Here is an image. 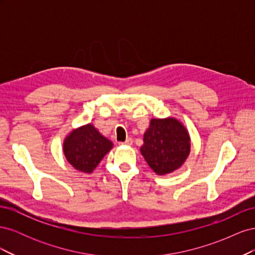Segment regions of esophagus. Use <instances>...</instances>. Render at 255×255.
<instances>
[{"mask_svg":"<svg viewBox=\"0 0 255 255\" xmlns=\"http://www.w3.org/2000/svg\"><path fill=\"white\" fill-rule=\"evenodd\" d=\"M132 143H133L132 138H128L125 142H120L121 145H132Z\"/></svg>","mask_w":255,"mask_h":255,"instance_id":"1","label":"esophagus"}]
</instances>
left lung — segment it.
<instances>
[{
	"instance_id": "obj_1",
	"label": "left lung",
	"mask_w": 255,
	"mask_h": 255,
	"mask_svg": "<svg viewBox=\"0 0 255 255\" xmlns=\"http://www.w3.org/2000/svg\"><path fill=\"white\" fill-rule=\"evenodd\" d=\"M188 129L174 117L152 118L143 134L140 153L149 167L158 175L180 169L190 153Z\"/></svg>"
}]
</instances>
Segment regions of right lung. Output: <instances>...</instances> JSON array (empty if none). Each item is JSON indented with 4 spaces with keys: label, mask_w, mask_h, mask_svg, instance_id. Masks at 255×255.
<instances>
[{
    "label": "right lung",
    "mask_w": 255,
    "mask_h": 255,
    "mask_svg": "<svg viewBox=\"0 0 255 255\" xmlns=\"http://www.w3.org/2000/svg\"><path fill=\"white\" fill-rule=\"evenodd\" d=\"M113 146L109 138L100 133L92 123H87L68 133L63 142V152L75 170L89 174Z\"/></svg>",
    "instance_id": "obj_1"
}]
</instances>
